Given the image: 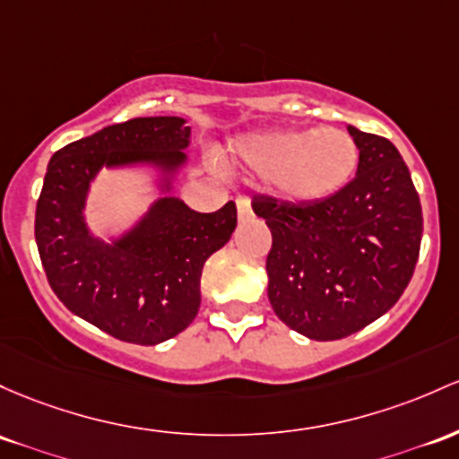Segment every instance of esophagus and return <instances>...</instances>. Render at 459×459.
Listing matches in <instances>:
<instances>
[{"mask_svg": "<svg viewBox=\"0 0 459 459\" xmlns=\"http://www.w3.org/2000/svg\"><path fill=\"white\" fill-rule=\"evenodd\" d=\"M238 215H239V220L253 218V206H250V200L246 198V195L238 198Z\"/></svg>", "mask_w": 459, "mask_h": 459, "instance_id": "34e87169", "label": "esophagus"}]
</instances>
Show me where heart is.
Returning <instances> with one entry per match:
<instances>
[{"mask_svg":"<svg viewBox=\"0 0 459 459\" xmlns=\"http://www.w3.org/2000/svg\"><path fill=\"white\" fill-rule=\"evenodd\" d=\"M238 156L294 203L331 198L355 176L359 148L346 130H274L241 139Z\"/></svg>","mask_w":459,"mask_h":459,"instance_id":"obj_1","label":"heart"}]
</instances>
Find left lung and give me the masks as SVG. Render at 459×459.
Instances as JSON below:
<instances>
[{"label": "left lung", "mask_w": 459, "mask_h": 459, "mask_svg": "<svg viewBox=\"0 0 459 459\" xmlns=\"http://www.w3.org/2000/svg\"><path fill=\"white\" fill-rule=\"evenodd\" d=\"M349 133L359 165L331 198H253L272 233V309L290 329L320 342L357 333L394 307L420 253V198L399 150L355 126Z\"/></svg>", "instance_id": "1"}]
</instances>
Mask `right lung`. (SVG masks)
<instances>
[{
  "mask_svg": "<svg viewBox=\"0 0 459 459\" xmlns=\"http://www.w3.org/2000/svg\"><path fill=\"white\" fill-rule=\"evenodd\" d=\"M189 126L180 117H134L60 148L45 172L34 238L60 303L122 342L154 346L178 335L200 307V276L233 235L238 206L213 213L163 198L133 235L107 246L89 235L82 204L89 180L107 165L183 163Z\"/></svg>",
  "mask_w": 459,
  "mask_h": 459,
  "instance_id": "1",
  "label": "right lung"
}]
</instances>
